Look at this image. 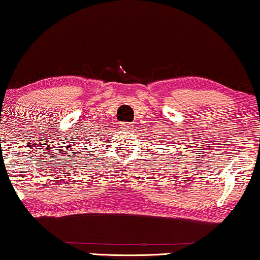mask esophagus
Returning a JSON list of instances; mask_svg holds the SVG:
<instances>
[{
    "label": "esophagus",
    "instance_id": "34e87169",
    "mask_svg": "<svg viewBox=\"0 0 260 260\" xmlns=\"http://www.w3.org/2000/svg\"><path fill=\"white\" fill-rule=\"evenodd\" d=\"M132 128H133V123H131V122H125L122 125V129L126 132H129Z\"/></svg>",
    "mask_w": 260,
    "mask_h": 260
}]
</instances>
